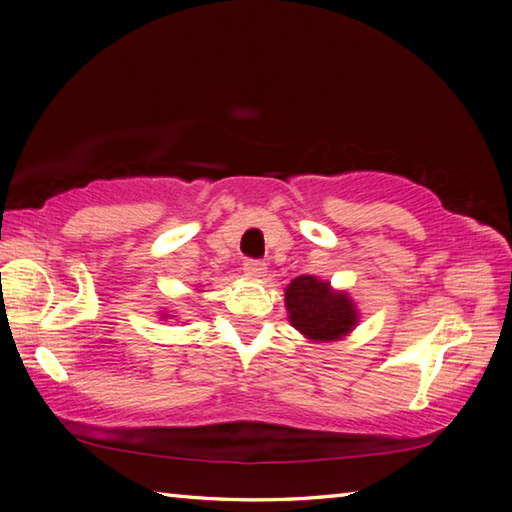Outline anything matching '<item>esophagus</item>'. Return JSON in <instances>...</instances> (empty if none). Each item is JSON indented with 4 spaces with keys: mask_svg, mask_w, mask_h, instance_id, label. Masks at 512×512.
Returning <instances> with one entry per match:
<instances>
[{
    "mask_svg": "<svg viewBox=\"0 0 512 512\" xmlns=\"http://www.w3.org/2000/svg\"><path fill=\"white\" fill-rule=\"evenodd\" d=\"M244 273H246L250 279L264 277L266 264L262 262V259H246V262H244Z\"/></svg>",
    "mask_w": 512,
    "mask_h": 512,
    "instance_id": "34e87169",
    "label": "esophagus"
}]
</instances>
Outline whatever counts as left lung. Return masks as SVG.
<instances>
[{
	"label": "left lung",
	"instance_id": "obj_1",
	"mask_svg": "<svg viewBox=\"0 0 512 512\" xmlns=\"http://www.w3.org/2000/svg\"><path fill=\"white\" fill-rule=\"evenodd\" d=\"M286 308L292 325L314 341H334L356 325V310L345 292H332L330 284L310 275L292 279Z\"/></svg>",
	"mask_w": 512,
	"mask_h": 512
}]
</instances>
